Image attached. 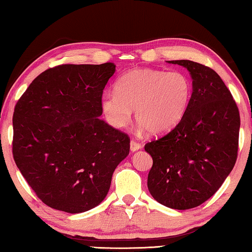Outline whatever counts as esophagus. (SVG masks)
<instances>
[{
  "mask_svg": "<svg viewBox=\"0 0 252 252\" xmlns=\"http://www.w3.org/2000/svg\"><path fill=\"white\" fill-rule=\"evenodd\" d=\"M140 149H141V143L136 142L135 140H131V142H130V150L132 152H135V151L140 150Z\"/></svg>",
  "mask_w": 252,
  "mask_h": 252,
  "instance_id": "34e87169",
  "label": "esophagus"
}]
</instances>
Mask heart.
<instances>
[{"instance_id": "obj_1", "label": "heart", "mask_w": 252, "mask_h": 252, "mask_svg": "<svg viewBox=\"0 0 252 252\" xmlns=\"http://www.w3.org/2000/svg\"><path fill=\"white\" fill-rule=\"evenodd\" d=\"M191 91V81L183 72L135 69L119 78L116 92L102 95L101 109L105 120L117 129L129 125L135 109L141 126L152 135H161L185 117Z\"/></svg>"}]
</instances>
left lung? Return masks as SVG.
<instances>
[{
	"label": "left lung",
	"instance_id": "8db88e82",
	"mask_svg": "<svg viewBox=\"0 0 252 252\" xmlns=\"http://www.w3.org/2000/svg\"><path fill=\"white\" fill-rule=\"evenodd\" d=\"M169 63L189 71L192 94L180 123L144 146L153 160L148 189L163 206L187 210L211 198L233 169L240 114L216 71L189 60Z\"/></svg>",
	"mask_w": 252,
	"mask_h": 252
}]
</instances>
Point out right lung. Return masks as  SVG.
Listing matches in <instances>:
<instances>
[{
    "mask_svg": "<svg viewBox=\"0 0 252 252\" xmlns=\"http://www.w3.org/2000/svg\"><path fill=\"white\" fill-rule=\"evenodd\" d=\"M116 72L103 64H62L36 76L15 105L13 158L37 198L69 213L90 210L109 192L130 138L100 119Z\"/></svg>",
    "mask_w": 252,
    "mask_h": 252,
    "instance_id": "obj_1",
    "label": "right lung"
}]
</instances>
